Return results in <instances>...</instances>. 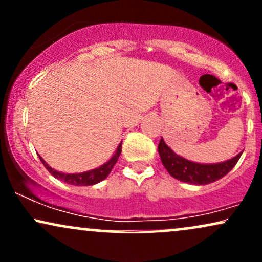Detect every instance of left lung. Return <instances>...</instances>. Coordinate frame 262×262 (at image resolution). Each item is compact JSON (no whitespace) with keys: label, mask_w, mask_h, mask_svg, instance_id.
<instances>
[{"label":"left lung","mask_w":262,"mask_h":262,"mask_svg":"<svg viewBox=\"0 0 262 262\" xmlns=\"http://www.w3.org/2000/svg\"><path fill=\"white\" fill-rule=\"evenodd\" d=\"M159 155L165 169L173 179L179 181L191 183V185H208V183L218 181L219 179L224 177L229 171L236 165L237 160L242 156L243 151L236 156L222 162L215 164H202V162H194L177 155L172 149L165 143V140L160 139L158 146Z\"/></svg>","instance_id":"left-lung-1"}]
</instances>
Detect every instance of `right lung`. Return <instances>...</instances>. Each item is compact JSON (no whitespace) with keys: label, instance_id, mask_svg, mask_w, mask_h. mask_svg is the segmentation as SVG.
Masks as SVG:
<instances>
[{"label":"right lung","instance_id":"1","mask_svg":"<svg viewBox=\"0 0 262 262\" xmlns=\"http://www.w3.org/2000/svg\"><path fill=\"white\" fill-rule=\"evenodd\" d=\"M121 152H122V143L117 146L116 151L113 152L112 156H111L110 160H107L104 164H102L101 166L89 171H83V172H77V173H66V172H61V171L53 169L52 166H49V165L47 164V161H45L40 155L38 156L39 159H40V161L43 162L45 169L49 171L55 179L60 180V181L66 182L68 185H73V186H92V185H96V183L103 181V180L110 175V172L112 171L114 164H116L117 160H118Z\"/></svg>","mask_w":262,"mask_h":262}]
</instances>
